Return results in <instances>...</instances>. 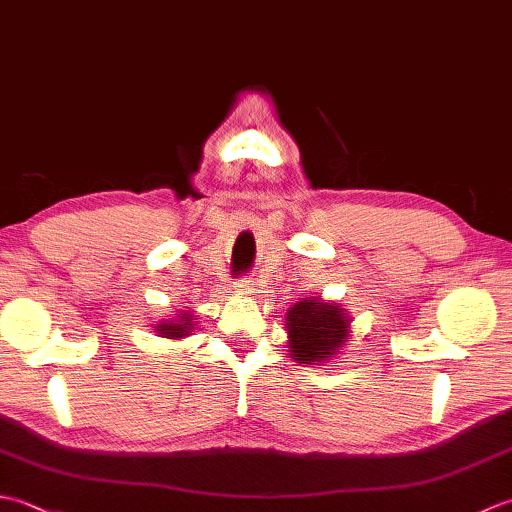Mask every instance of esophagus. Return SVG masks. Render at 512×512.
I'll use <instances>...</instances> for the list:
<instances>
[{
	"mask_svg": "<svg viewBox=\"0 0 512 512\" xmlns=\"http://www.w3.org/2000/svg\"><path fill=\"white\" fill-rule=\"evenodd\" d=\"M235 290L242 292V295H253V292H255V281L248 279V277L237 279L235 281Z\"/></svg>",
	"mask_w": 512,
	"mask_h": 512,
	"instance_id": "esophagus-1",
	"label": "esophagus"
}]
</instances>
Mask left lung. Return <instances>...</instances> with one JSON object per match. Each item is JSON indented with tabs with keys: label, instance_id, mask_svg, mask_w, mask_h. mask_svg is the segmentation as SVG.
<instances>
[{
	"label": "left lung",
	"instance_id": "obj_1",
	"mask_svg": "<svg viewBox=\"0 0 512 512\" xmlns=\"http://www.w3.org/2000/svg\"><path fill=\"white\" fill-rule=\"evenodd\" d=\"M286 330L290 356L297 363L319 365L339 354L350 336V319L336 303L310 297L288 310Z\"/></svg>",
	"mask_w": 512,
	"mask_h": 512
}]
</instances>
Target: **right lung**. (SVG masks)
Segmentation results:
<instances>
[{
  "mask_svg": "<svg viewBox=\"0 0 512 512\" xmlns=\"http://www.w3.org/2000/svg\"><path fill=\"white\" fill-rule=\"evenodd\" d=\"M193 314L191 312H180L178 319H167L156 325V332L165 339H184L193 330Z\"/></svg>",
  "mask_w": 512,
  "mask_h": 512,
  "instance_id": "obj_1",
  "label": "right lung"
}]
</instances>
